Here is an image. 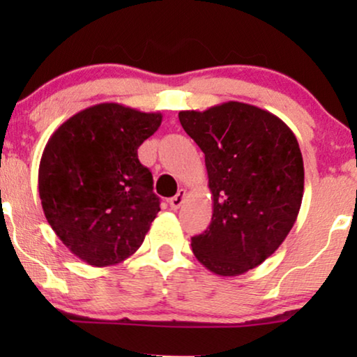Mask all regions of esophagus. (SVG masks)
Returning <instances> with one entry per match:
<instances>
[{"mask_svg": "<svg viewBox=\"0 0 357 357\" xmlns=\"http://www.w3.org/2000/svg\"><path fill=\"white\" fill-rule=\"evenodd\" d=\"M185 198H187V190H178V193L175 195L174 198H170V202H169V204H170V208L172 209H178L180 206H182V204L185 203Z\"/></svg>", "mask_w": 357, "mask_h": 357, "instance_id": "1", "label": "esophagus"}]
</instances>
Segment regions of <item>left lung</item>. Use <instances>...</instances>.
Wrapping results in <instances>:
<instances>
[{
	"label": "left lung",
	"instance_id": "8db88e82",
	"mask_svg": "<svg viewBox=\"0 0 357 357\" xmlns=\"http://www.w3.org/2000/svg\"><path fill=\"white\" fill-rule=\"evenodd\" d=\"M178 120L204 153L213 197L211 224L192 237L195 257L214 275H243L294 226L304 195L299 143L281 119L243 102L182 110Z\"/></svg>",
	"mask_w": 357,
	"mask_h": 357
}]
</instances>
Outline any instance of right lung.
<instances>
[{
  "label": "right lung",
  "mask_w": 357,
  "mask_h": 357,
  "mask_svg": "<svg viewBox=\"0 0 357 357\" xmlns=\"http://www.w3.org/2000/svg\"><path fill=\"white\" fill-rule=\"evenodd\" d=\"M162 121L114 102L92 105L50 136L38 165V195L60 241L87 265L121 263L143 243L159 208L138 148Z\"/></svg>",
  "instance_id": "add662e5"
}]
</instances>
